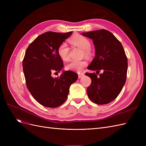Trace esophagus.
<instances>
[{"instance_id": "esophagus-1", "label": "esophagus", "mask_w": 146, "mask_h": 146, "mask_svg": "<svg viewBox=\"0 0 146 146\" xmlns=\"http://www.w3.org/2000/svg\"><path fill=\"white\" fill-rule=\"evenodd\" d=\"M78 78H82V77H83L84 76V73L83 72H78Z\"/></svg>"}]
</instances>
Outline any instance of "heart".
I'll use <instances>...</instances> for the list:
<instances>
[{"mask_svg": "<svg viewBox=\"0 0 146 146\" xmlns=\"http://www.w3.org/2000/svg\"><path fill=\"white\" fill-rule=\"evenodd\" d=\"M70 44L74 46L80 47L83 50V54L86 56H91L92 52L91 49V41L88 38L80 34L74 35L69 39ZM57 53L60 58L65 61H69V47L66 43H61L57 48ZM88 63L85 60H74L68 64L66 66L67 70H73L79 72L87 65Z\"/></svg>", "mask_w": 146, "mask_h": 146, "instance_id": "b5f03b06", "label": "heart"}]
</instances>
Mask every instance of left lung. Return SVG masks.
Instances as JSON below:
<instances>
[{
    "instance_id": "1",
    "label": "left lung",
    "mask_w": 146,
    "mask_h": 146,
    "mask_svg": "<svg viewBox=\"0 0 146 146\" xmlns=\"http://www.w3.org/2000/svg\"><path fill=\"white\" fill-rule=\"evenodd\" d=\"M82 35L93 40L96 48V56L88 69L104 71L99 77L96 73H85L91 78L88 96L96 104H108L118 96L126 81L128 61L124 49L108 30L101 29Z\"/></svg>"
}]
</instances>
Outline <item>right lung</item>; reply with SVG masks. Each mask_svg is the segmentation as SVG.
Instances as JSON below:
<instances>
[{
	"mask_svg": "<svg viewBox=\"0 0 146 146\" xmlns=\"http://www.w3.org/2000/svg\"><path fill=\"white\" fill-rule=\"evenodd\" d=\"M72 32L61 33H44L30 44L23 61L26 86L38 103L48 108H56L67 99L69 88L78 78L77 73L66 70L55 78L63 68V61L57 53L60 44Z\"/></svg>",
	"mask_w": 146,
	"mask_h": 146,
	"instance_id": "right-lung-1",
	"label": "right lung"
}]
</instances>
